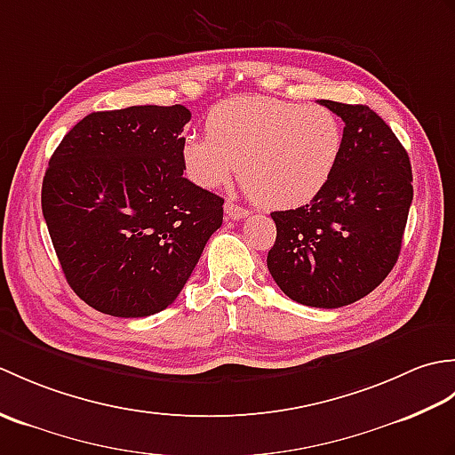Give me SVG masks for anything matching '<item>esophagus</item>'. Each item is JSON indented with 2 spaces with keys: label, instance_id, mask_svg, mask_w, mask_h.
Returning <instances> with one entry per match:
<instances>
[{
  "label": "esophagus",
  "instance_id": "esophagus-1",
  "mask_svg": "<svg viewBox=\"0 0 455 455\" xmlns=\"http://www.w3.org/2000/svg\"><path fill=\"white\" fill-rule=\"evenodd\" d=\"M225 212H227V217L233 219V220H240V219H244V217L250 215L248 209L236 205V203H233V201L225 203Z\"/></svg>",
  "mask_w": 455,
  "mask_h": 455
}]
</instances>
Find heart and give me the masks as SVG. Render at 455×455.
Segmentation results:
<instances>
[{"mask_svg": "<svg viewBox=\"0 0 455 455\" xmlns=\"http://www.w3.org/2000/svg\"><path fill=\"white\" fill-rule=\"evenodd\" d=\"M207 137L181 140L186 178L201 189L227 186L238 172L246 189L269 209L311 203L331 180L342 150V127L321 105L272 98L219 103L205 119Z\"/></svg>", "mask_w": 455, "mask_h": 455, "instance_id": "b5f03b06", "label": "heart"}]
</instances>
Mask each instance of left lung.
Segmentation results:
<instances>
[{
	"instance_id": "1",
	"label": "left lung",
	"mask_w": 455,
	"mask_h": 455,
	"mask_svg": "<svg viewBox=\"0 0 455 455\" xmlns=\"http://www.w3.org/2000/svg\"><path fill=\"white\" fill-rule=\"evenodd\" d=\"M318 103L344 121L340 158L308 205L272 212L267 269L293 301L338 308L371 293L397 264L412 172L407 150L367 105Z\"/></svg>"
}]
</instances>
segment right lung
Listing matches in <instances>:
<instances>
[{
    "label": "right lung",
    "instance_id": "1",
    "mask_svg": "<svg viewBox=\"0 0 455 455\" xmlns=\"http://www.w3.org/2000/svg\"><path fill=\"white\" fill-rule=\"evenodd\" d=\"M183 105L84 117L43 180V215L66 282L95 311L139 318L176 301L225 199L183 178Z\"/></svg>",
    "mask_w": 455,
    "mask_h": 455
}]
</instances>
